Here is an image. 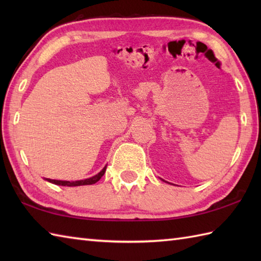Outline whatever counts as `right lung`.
I'll list each match as a JSON object with an SVG mask.
<instances>
[{"label": "right lung", "instance_id": "right-lung-1", "mask_svg": "<svg viewBox=\"0 0 261 261\" xmlns=\"http://www.w3.org/2000/svg\"><path fill=\"white\" fill-rule=\"evenodd\" d=\"M105 170H107V166L99 171V173L95 176L91 177V178H87L84 180H76V181H69V180H56V179H50V178H46L48 181L53 182V184L60 185V186H82V185H92L95 184L96 181L102 178V176L105 174Z\"/></svg>", "mask_w": 261, "mask_h": 261}]
</instances>
